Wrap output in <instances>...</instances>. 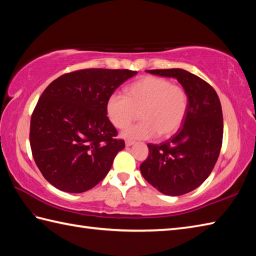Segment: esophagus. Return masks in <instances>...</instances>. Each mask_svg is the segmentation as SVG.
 Wrapping results in <instances>:
<instances>
[{
	"label": "esophagus",
	"mask_w": 256,
	"mask_h": 256,
	"mask_svg": "<svg viewBox=\"0 0 256 256\" xmlns=\"http://www.w3.org/2000/svg\"><path fill=\"white\" fill-rule=\"evenodd\" d=\"M134 144H135V142H134V140H128L126 142H125V145H126V146H132Z\"/></svg>",
	"instance_id": "1"
}]
</instances>
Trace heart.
Segmentation results:
<instances>
[{"mask_svg":"<svg viewBox=\"0 0 256 256\" xmlns=\"http://www.w3.org/2000/svg\"><path fill=\"white\" fill-rule=\"evenodd\" d=\"M184 86L164 78L145 76L125 88V96L113 94L106 101V114L118 128L131 124L140 111L142 121L123 132L131 138L170 136L182 126L188 110Z\"/></svg>","mask_w":256,"mask_h":256,"instance_id":"obj_1","label":"heart"}]
</instances>
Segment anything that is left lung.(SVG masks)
Masks as SVG:
<instances>
[{"label":"left lung","instance_id":"1","mask_svg":"<svg viewBox=\"0 0 256 256\" xmlns=\"http://www.w3.org/2000/svg\"><path fill=\"white\" fill-rule=\"evenodd\" d=\"M146 72L175 78L188 94V110L179 131L165 142L148 144V157L140 164L145 180L162 194L182 196L209 177L220 154L224 118L220 99L212 86L187 70Z\"/></svg>","mask_w":256,"mask_h":256}]
</instances>
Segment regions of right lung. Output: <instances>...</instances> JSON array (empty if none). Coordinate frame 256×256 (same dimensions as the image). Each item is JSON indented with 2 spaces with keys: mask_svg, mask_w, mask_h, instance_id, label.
<instances>
[{
  "mask_svg": "<svg viewBox=\"0 0 256 256\" xmlns=\"http://www.w3.org/2000/svg\"><path fill=\"white\" fill-rule=\"evenodd\" d=\"M138 72L84 69L64 74L42 92L30 118L32 157L54 187L72 194L94 188L111 170L124 140L106 116V101Z\"/></svg>",
  "mask_w": 256,
  "mask_h": 256,
  "instance_id": "1",
  "label": "right lung"
}]
</instances>
